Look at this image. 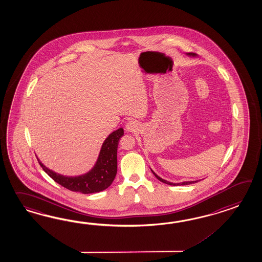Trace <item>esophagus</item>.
<instances>
[{"label": "esophagus", "instance_id": "1", "mask_svg": "<svg viewBox=\"0 0 262 262\" xmlns=\"http://www.w3.org/2000/svg\"><path fill=\"white\" fill-rule=\"evenodd\" d=\"M139 128H140V124L136 122V121H133V120L129 121V122L126 123V125H125L126 131H128V132H132V133L137 132V131L139 130Z\"/></svg>", "mask_w": 262, "mask_h": 262}]
</instances>
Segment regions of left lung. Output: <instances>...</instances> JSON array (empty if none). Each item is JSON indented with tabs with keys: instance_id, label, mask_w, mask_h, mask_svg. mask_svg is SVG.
<instances>
[{
	"instance_id": "1",
	"label": "left lung",
	"mask_w": 262,
	"mask_h": 262,
	"mask_svg": "<svg viewBox=\"0 0 262 262\" xmlns=\"http://www.w3.org/2000/svg\"><path fill=\"white\" fill-rule=\"evenodd\" d=\"M189 55H195V54H188ZM152 173L155 174V177L158 178L159 181H161V182L165 183V184H168V185H170V186H181V185H189V184H192V183H196L197 181H189V182H182V183H170L168 182V181H166L164 179H162V178H160V177L157 176L154 171H152Z\"/></svg>"
}]
</instances>
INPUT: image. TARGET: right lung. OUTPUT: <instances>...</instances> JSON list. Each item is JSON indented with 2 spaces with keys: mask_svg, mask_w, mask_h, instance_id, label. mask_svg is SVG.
Segmentation results:
<instances>
[{
  "mask_svg": "<svg viewBox=\"0 0 262 262\" xmlns=\"http://www.w3.org/2000/svg\"><path fill=\"white\" fill-rule=\"evenodd\" d=\"M123 136V129L119 128L105 139L97 162L92 170L79 177H64L46 168L38 160L44 171L55 182L72 191L84 194L100 192L107 189L117 173V149L119 140Z\"/></svg>",
  "mask_w": 262,
  "mask_h": 262,
  "instance_id": "obj_1",
  "label": "right lung"
}]
</instances>
